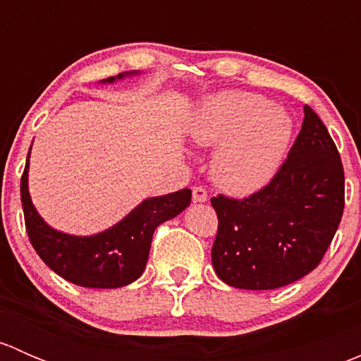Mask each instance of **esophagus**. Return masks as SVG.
<instances>
[{
    "label": "esophagus",
    "instance_id": "1",
    "mask_svg": "<svg viewBox=\"0 0 361 361\" xmlns=\"http://www.w3.org/2000/svg\"><path fill=\"white\" fill-rule=\"evenodd\" d=\"M192 199H194V202H206L207 201L206 188L194 187V190H192Z\"/></svg>",
    "mask_w": 361,
    "mask_h": 361
}]
</instances>
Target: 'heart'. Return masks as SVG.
Wrapping results in <instances>:
<instances>
[{"label":"heart","instance_id":"b5f03b06","mask_svg":"<svg viewBox=\"0 0 361 361\" xmlns=\"http://www.w3.org/2000/svg\"><path fill=\"white\" fill-rule=\"evenodd\" d=\"M187 133L199 147H216L211 157L214 183L228 194L248 195L278 173L293 122L258 94L220 92L192 111Z\"/></svg>","mask_w":361,"mask_h":361}]
</instances>
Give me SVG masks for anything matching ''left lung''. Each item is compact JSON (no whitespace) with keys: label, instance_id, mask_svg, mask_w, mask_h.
I'll return each instance as SVG.
<instances>
[{"label":"left lung","instance_id":"1","mask_svg":"<svg viewBox=\"0 0 361 361\" xmlns=\"http://www.w3.org/2000/svg\"><path fill=\"white\" fill-rule=\"evenodd\" d=\"M218 234L211 262L241 290H274L318 267L344 209V169L325 123L309 106L288 159L271 183L238 201L211 199Z\"/></svg>","mask_w":361,"mask_h":361}]
</instances>
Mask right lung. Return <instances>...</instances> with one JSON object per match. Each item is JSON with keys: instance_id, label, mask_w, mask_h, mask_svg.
I'll use <instances>...</instances> for the list:
<instances>
[{"instance_id": "obj_1", "label": "right lung", "mask_w": 361, "mask_h": 361, "mask_svg": "<svg viewBox=\"0 0 361 361\" xmlns=\"http://www.w3.org/2000/svg\"><path fill=\"white\" fill-rule=\"evenodd\" d=\"M137 75L140 71L120 73L101 80V83H115ZM29 154L20 180L25 231L39 258L73 285L85 288H120L136 281L147 267L155 228L180 214L190 204L192 192L183 188L173 194L145 199L118 224L103 232L92 235L66 234L50 227L31 201L27 185Z\"/></svg>"}]
</instances>
